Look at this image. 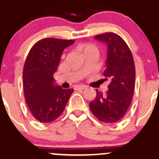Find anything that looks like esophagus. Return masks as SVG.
I'll list each match as a JSON object with an SVG mask.
<instances>
[{"label":"esophagus","mask_w":159,"mask_h":159,"mask_svg":"<svg viewBox=\"0 0 159 159\" xmlns=\"http://www.w3.org/2000/svg\"><path fill=\"white\" fill-rule=\"evenodd\" d=\"M86 89H87V86L85 85H79V86H76V87L75 88V90H84Z\"/></svg>","instance_id":"esophagus-1"}]
</instances>
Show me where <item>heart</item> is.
Wrapping results in <instances>:
<instances>
[{"instance_id":"b5f03b06","label":"heart","mask_w":159,"mask_h":159,"mask_svg":"<svg viewBox=\"0 0 159 159\" xmlns=\"http://www.w3.org/2000/svg\"><path fill=\"white\" fill-rule=\"evenodd\" d=\"M78 49L84 53V54H85L86 53L91 52V51H98L97 48L94 44H81L78 46Z\"/></svg>"}]
</instances>
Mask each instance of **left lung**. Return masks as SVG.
I'll return each mask as SVG.
<instances>
[{"label":"left lung","mask_w":159,"mask_h":159,"mask_svg":"<svg viewBox=\"0 0 159 159\" xmlns=\"http://www.w3.org/2000/svg\"><path fill=\"white\" fill-rule=\"evenodd\" d=\"M96 40L106 44L107 60L104 76L110 79L108 91L103 94L96 89L95 98L90 102L93 115L101 121H118L129 109L134 94L135 68L132 54L125 41L112 32L96 35Z\"/></svg>","instance_id":"obj_1"}]
</instances>
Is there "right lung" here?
Listing matches in <instances>:
<instances>
[{"mask_svg":"<svg viewBox=\"0 0 159 159\" xmlns=\"http://www.w3.org/2000/svg\"><path fill=\"white\" fill-rule=\"evenodd\" d=\"M73 40L45 38L34 44L25 61L23 87L30 113L41 122L58 118L65 110L74 89H64L53 77L57 70L61 56Z\"/></svg>","mask_w":159,"mask_h":159,"instance_id":"right-lung-1","label":"right lung"}]
</instances>
